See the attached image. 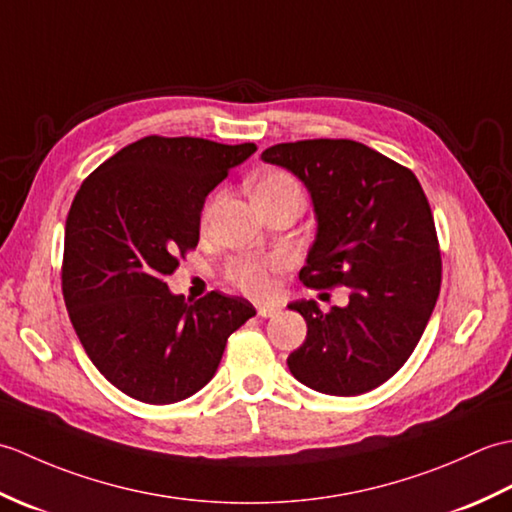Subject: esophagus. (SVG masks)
<instances>
[{
	"instance_id": "esophagus-1",
	"label": "esophagus",
	"mask_w": 512,
	"mask_h": 512,
	"mask_svg": "<svg viewBox=\"0 0 512 512\" xmlns=\"http://www.w3.org/2000/svg\"><path fill=\"white\" fill-rule=\"evenodd\" d=\"M281 308L277 306V303H262V306H257V314L259 317H275V314H279Z\"/></svg>"
}]
</instances>
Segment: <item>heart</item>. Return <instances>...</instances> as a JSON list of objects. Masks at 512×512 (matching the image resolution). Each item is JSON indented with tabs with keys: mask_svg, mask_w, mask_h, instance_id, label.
Returning <instances> with one entry per match:
<instances>
[{
	"mask_svg": "<svg viewBox=\"0 0 512 512\" xmlns=\"http://www.w3.org/2000/svg\"><path fill=\"white\" fill-rule=\"evenodd\" d=\"M288 195H301L297 180L286 171H268L253 184V198L257 204H266ZM215 202L206 206L202 213L204 224L211 220ZM284 268V257L268 255V257H237L226 268V279L235 288L250 297H266L275 284V273Z\"/></svg>",
	"mask_w": 512,
	"mask_h": 512,
	"instance_id": "obj_1",
	"label": "heart"
}]
</instances>
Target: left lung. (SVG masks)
Returning <instances> with one entry per match:
<instances>
[{"label": "left lung", "instance_id": "obj_1", "mask_svg": "<svg viewBox=\"0 0 512 512\" xmlns=\"http://www.w3.org/2000/svg\"><path fill=\"white\" fill-rule=\"evenodd\" d=\"M262 160L310 191L317 237L299 279L350 288V303L330 312L290 303L308 323L290 372L321 394H365L405 365L436 308L442 259L427 195L411 169L356 140L281 143Z\"/></svg>", "mask_w": 512, "mask_h": 512}]
</instances>
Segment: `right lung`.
<instances>
[{
  "mask_svg": "<svg viewBox=\"0 0 512 512\" xmlns=\"http://www.w3.org/2000/svg\"><path fill=\"white\" fill-rule=\"evenodd\" d=\"M255 143L145 136L83 180L65 220L61 288L74 332L123 394L171 405L200 391L253 303L224 292L198 301L165 279L198 246L206 195Z\"/></svg>",
  "mask_w": 512,
  "mask_h": 512,
  "instance_id": "right-lung-1",
  "label": "right lung"
}]
</instances>
